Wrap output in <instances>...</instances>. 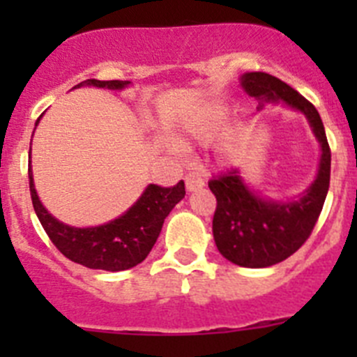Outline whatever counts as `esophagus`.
I'll list each match as a JSON object with an SVG mask.
<instances>
[{
	"instance_id": "esophagus-1",
	"label": "esophagus",
	"mask_w": 357,
	"mask_h": 357,
	"mask_svg": "<svg viewBox=\"0 0 357 357\" xmlns=\"http://www.w3.org/2000/svg\"><path fill=\"white\" fill-rule=\"evenodd\" d=\"M204 185H206V181L198 173H188L185 175V188H188V191H197V189H202Z\"/></svg>"
}]
</instances>
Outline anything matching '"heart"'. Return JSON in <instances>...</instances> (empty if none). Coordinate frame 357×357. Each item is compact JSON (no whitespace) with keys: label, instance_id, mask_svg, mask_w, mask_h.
Listing matches in <instances>:
<instances>
[{"label":"heart","instance_id":"obj_1","mask_svg":"<svg viewBox=\"0 0 357 357\" xmlns=\"http://www.w3.org/2000/svg\"><path fill=\"white\" fill-rule=\"evenodd\" d=\"M225 121V110L220 109V107H213V109H207L206 112H202L197 119L191 125V134L195 137H200V139H207L211 135H214V132L222 127V123Z\"/></svg>","mask_w":357,"mask_h":357}]
</instances>
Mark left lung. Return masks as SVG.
Returning a JSON list of instances; mask_svg holds the SVG:
<instances>
[{"mask_svg":"<svg viewBox=\"0 0 357 357\" xmlns=\"http://www.w3.org/2000/svg\"><path fill=\"white\" fill-rule=\"evenodd\" d=\"M243 89L263 102H284L304 112L320 141L317 181L298 200L268 202L245 185L238 169L220 172L209 181L216 197L213 234L220 254L243 268H266L288 259L311 236L321 213L331 181V148L318 110L286 82L268 73H245Z\"/></svg>","mask_w":357,"mask_h":357,"instance_id":"1","label":"left lung"}]
</instances>
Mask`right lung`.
<instances>
[{
  "label": "right lung",
  "mask_w": 357,
  "mask_h": 357,
  "mask_svg": "<svg viewBox=\"0 0 357 357\" xmlns=\"http://www.w3.org/2000/svg\"><path fill=\"white\" fill-rule=\"evenodd\" d=\"M84 84L109 87V89H123L130 82L94 80L93 78L75 87H80ZM28 178H30L33 209L53 245L73 263L93 268V270H107V272H121V270H128L135 264L143 263L159 238L164 218L168 216L169 211L185 195L184 181L176 182L173 188L150 184L139 200L123 216L116 218L114 222L100 227H89V229H77V227L64 225L44 209L33 188L31 169H28Z\"/></svg>",
  "instance_id": "obj_1"
}]
</instances>
